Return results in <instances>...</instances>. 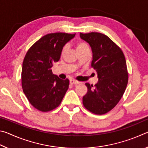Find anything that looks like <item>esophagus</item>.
Returning <instances> with one entry per match:
<instances>
[{"label": "esophagus", "mask_w": 148, "mask_h": 148, "mask_svg": "<svg viewBox=\"0 0 148 148\" xmlns=\"http://www.w3.org/2000/svg\"><path fill=\"white\" fill-rule=\"evenodd\" d=\"M70 84L72 85H77V84H79V82L76 81V80L71 79V80H70Z\"/></svg>", "instance_id": "34e87169"}]
</instances>
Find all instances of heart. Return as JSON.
<instances>
[{"label": "heart", "instance_id": "b5f03b06", "mask_svg": "<svg viewBox=\"0 0 148 148\" xmlns=\"http://www.w3.org/2000/svg\"><path fill=\"white\" fill-rule=\"evenodd\" d=\"M67 49V46H65L63 47V48L62 49V52L61 53L62 55H63L65 51H66ZM76 49L77 52L82 51H84V50H87V49H89V46H87V44L86 43H85L84 42H77L76 44Z\"/></svg>", "mask_w": 148, "mask_h": 148}]
</instances>
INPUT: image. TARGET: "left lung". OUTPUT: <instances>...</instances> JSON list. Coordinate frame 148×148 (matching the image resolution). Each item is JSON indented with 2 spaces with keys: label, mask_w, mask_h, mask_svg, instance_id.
Wrapping results in <instances>:
<instances>
[{
  "label": "left lung",
  "mask_w": 148,
  "mask_h": 148,
  "mask_svg": "<svg viewBox=\"0 0 148 148\" xmlns=\"http://www.w3.org/2000/svg\"><path fill=\"white\" fill-rule=\"evenodd\" d=\"M79 36L91 47V66L97 71L99 79L95 86L86 84L88 90L83 97V104L92 113L104 114L118 103L128 83L124 54L105 34L90 32L80 33Z\"/></svg>",
  "instance_id": "left-lung-1"
}]
</instances>
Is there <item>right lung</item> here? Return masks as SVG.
Returning <instances> with one entry per match:
<instances>
[{"mask_svg": "<svg viewBox=\"0 0 148 148\" xmlns=\"http://www.w3.org/2000/svg\"><path fill=\"white\" fill-rule=\"evenodd\" d=\"M75 34H46L27 52L22 66V88L30 103L40 111L56 108L68 90L69 80L53 74L51 68L54 62L59 61L64 45Z\"/></svg>", "mask_w": 148, "mask_h": 148, "instance_id": "obj_1", "label": "right lung"}]
</instances>
